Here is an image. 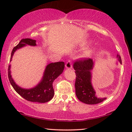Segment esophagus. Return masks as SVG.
Masks as SVG:
<instances>
[{
	"mask_svg": "<svg viewBox=\"0 0 132 132\" xmlns=\"http://www.w3.org/2000/svg\"><path fill=\"white\" fill-rule=\"evenodd\" d=\"M65 66H66V68L71 69V68H72V64H71V62L70 61H68L66 62V63L65 64Z\"/></svg>",
	"mask_w": 132,
	"mask_h": 132,
	"instance_id": "34e87169",
	"label": "esophagus"
}]
</instances>
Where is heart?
Listing matches in <instances>:
<instances>
[{"mask_svg": "<svg viewBox=\"0 0 132 132\" xmlns=\"http://www.w3.org/2000/svg\"><path fill=\"white\" fill-rule=\"evenodd\" d=\"M90 53H91V51L87 50V51H86V52L84 53V55H83L84 56H88L90 55Z\"/></svg>", "mask_w": 132, "mask_h": 132, "instance_id": "obj_1", "label": "heart"}]
</instances>
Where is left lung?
Instances as JSON below:
<instances>
[{
	"label": "left lung",
	"mask_w": 132,
	"mask_h": 132,
	"mask_svg": "<svg viewBox=\"0 0 132 132\" xmlns=\"http://www.w3.org/2000/svg\"><path fill=\"white\" fill-rule=\"evenodd\" d=\"M117 57L120 63L122 60L120 55ZM93 66V60L90 58H81L76 60L73 68L76 75L75 81L76 95L80 101L89 105L97 104L102 102L105 98H98L91 82V70Z\"/></svg>",
	"instance_id": "left-lung-1"
}]
</instances>
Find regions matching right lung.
Wrapping results in <instances>:
<instances>
[{"label": "right lung", "instance_id": "right-lung-1", "mask_svg": "<svg viewBox=\"0 0 132 132\" xmlns=\"http://www.w3.org/2000/svg\"><path fill=\"white\" fill-rule=\"evenodd\" d=\"M35 40L31 38L22 39L19 44L13 49L10 62L12 61L13 55L17 50L25 46L26 44L35 46ZM64 68V63L63 62H55L49 64L46 66L41 82L35 88L30 90L21 88L15 84L10 75V65L9 66L8 68V77L10 84H12L14 90L24 99L28 101L45 103L50 101L54 95V90L53 88L52 83L53 81L62 74Z\"/></svg>", "mask_w": 132, "mask_h": 132}]
</instances>
